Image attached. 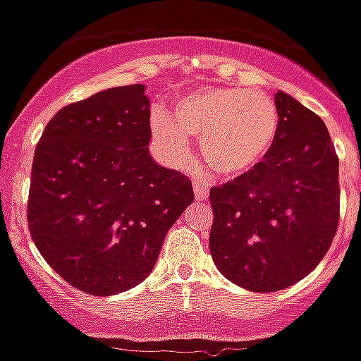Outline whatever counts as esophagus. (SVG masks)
<instances>
[{"label":"esophagus","instance_id":"1","mask_svg":"<svg viewBox=\"0 0 361 361\" xmlns=\"http://www.w3.org/2000/svg\"><path fill=\"white\" fill-rule=\"evenodd\" d=\"M192 189H195V197H197V200H206L209 195V187L204 183V181H195L192 183Z\"/></svg>","mask_w":361,"mask_h":361}]
</instances>
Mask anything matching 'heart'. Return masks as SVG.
I'll use <instances>...</instances> for the list:
<instances>
[{
  "instance_id": "1",
  "label": "heart",
  "mask_w": 361,
  "mask_h": 361,
  "mask_svg": "<svg viewBox=\"0 0 361 361\" xmlns=\"http://www.w3.org/2000/svg\"><path fill=\"white\" fill-rule=\"evenodd\" d=\"M279 127L274 99L241 87H202L178 99L172 116L155 109L149 118L153 142L169 163H189L191 136H200L206 164L226 178L257 169L271 152Z\"/></svg>"
}]
</instances>
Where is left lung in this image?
Here are the masks:
<instances>
[{"instance_id": "obj_1", "label": "left lung", "mask_w": 361, "mask_h": 361, "mask_svg": "<svg viewBox=\"0 0 361 361\" xmlns=\"http://www.w3.org/2000/svg\"><path fill=\"white\" fill-rule=\"evenodd\" d=\"M281 127L257 169L212 187L209 252L251 292L288 288L313 271L339 225V159L319 116L277 92Z\"/></svg>"}]
</instances>
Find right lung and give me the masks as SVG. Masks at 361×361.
Returning a JSON list of instances; mask_svg holds the SVG:
<instances>
[{
    "mask_svg": "<svg viewBox=\"0 0 361 361\" xmlns=\"http://www.w3.org/2000/svg\"><path fill=\"white\" fill-rule=\"evenodd\" d=\"M142 84L63 106L35 147L27 225L42 258L92 296L152 274L164 236L195 200L191 180L149 155Z\"/></svg>",
    "mask_w": 361,
    "mask_h": 361,
    "instance_id": "right-lung-1",
    "label": "right lung"
}]
</instances>
